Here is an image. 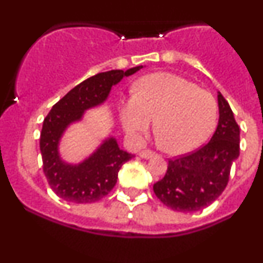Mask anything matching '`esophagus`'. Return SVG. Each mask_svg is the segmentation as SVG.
<instances>
[{"instance_id": "obj_1", "label": "esophagus", "mask_w": 263, "mask_h": 263, "mask_svg": "<svg viewBox=\"0 0 263 263\" xmlns=\"http://www.w3.org/2000/svg\"><path fill=\"white\" fill-rule=\"evenodd\" d=\"M138 155H140L141 158H144V159H149V158H152V157L155 156L156 153H155V152H152V151L144 149V151H141V152L138 153Z\"/></svg>"}]
</instances>
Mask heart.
<instances>
[{"label": "heart", "instance_id": "obj_1", "mask_svg": "<svg viewBox=\"0 0 263 263\" xmlns=\"http://www.w3.org/2000/svg\"><path fill=\"white\" fill-rule=\"evenodd\" d=\"M122 127L132 137L146 134L155 120L163 151L184 155L209 138L218 119V106L210 92L171 73L142 78L135 93L120 102Z\"/></svg>", "mask_w": 263, "mask_h": 263}]
</instances>
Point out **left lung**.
<instances>
[{"label": "left lung", "mask_w": 263, "mask_h": 263, "mask_svg": "<svg viewBox=\"0 0 263 263\" xmlns=\"http://www.w3.org/2000/svg\"><path fill=\"white\" fill-rule=\"evenodd\" d=\"M218 127L205 144L189 156L171 159L163 179L153 185L157 198L171 209L190 213L215 201L229 182L240 155V128L230 105L218 91Z\"/></svg>", "instance_id": "1"}]
</instances>
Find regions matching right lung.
<instances>
[{"label":"right lung","mask_w":263,"mask_h":263,"mask_svg":"<svg viewBox=\"0 0 263 263\" xmlns=\"http://www.w3.org/2000/svg\"><path fill=\"white\" fill-rule=\"evenodd\" d=\"M142 68L143 65H138L126 71L110 70L93 75L71 89L47 115L39 148L45 177L59 198L75 204L100 200L115 186L123 163L135 157L120 148L114 136H108L91 155L73 163L62 157L60 142L66 129L83 121L86 111L101 106L107 100L112 86Z\"/></svg>","instance_id":"right-lung-1"}]
</instances>
